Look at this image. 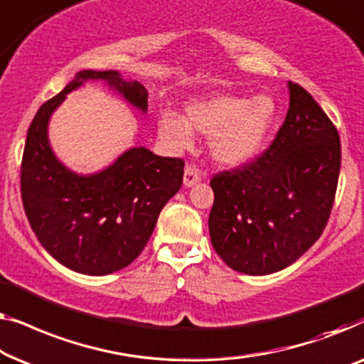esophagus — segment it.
Here are the masks:
<instances>
[{"label": "esophagus", "mask_w": 364, "mask_h": 364, "mask_svg": "<svg viewBox=\"0 0 364 364\" xmlns=\"http://www.w3.org/2000/svg\"><path fill=\"white\" fill-rule=\"evenodd\" d=\"M201 181V175H199V171L196 170V168L188 165L186 168H184V178H183V183L184 186L189 188V186H194V184Z\"/></svg>", "instance_id": "34e87169"}]
</instances>
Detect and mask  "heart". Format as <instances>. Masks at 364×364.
I'll use <instances>...</instances> for the list:
<instances>
[{
    "label": "heart",
    "instance_id": "b5f03b06",
    "mask_svg": "<svg viewBox=\"0 0 364 364\" xmlns=\"http://www.w3.org/2000/svg\"><path fill=\"white\" fill-rule=\"evenodd\" d=\"M275 120V104L267 95L254 99L218 94L189 102L186 120L166 114L160 120V135L178 148H186L196 130L209 136V151L226 166L254 160L262 150Z\"/></svg>",
    "mask_w": 364,
    "mask_h": 364
}]
</instances>
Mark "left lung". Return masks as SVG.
<instances>
[{"label": "left lung", "mask_w": 364, "mask_h": 364, "mask_svg": "<svg viewBox=\"0 0 364 364\" xmlns=\"http://www.w3.org/2000/svg\"><path fill=\"white\" fill-rule=\"evenodd\" d=\"M289 112L267 150L211 180V244L242 274L294 264L323 232L333 208L340 135L304 87L289 82Z\"/></svg>", "instance_id": "obj_1"}]
</instances>
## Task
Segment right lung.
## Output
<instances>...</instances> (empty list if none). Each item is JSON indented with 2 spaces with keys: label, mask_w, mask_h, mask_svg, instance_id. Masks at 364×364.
I'll return each instance as SVG.
<instances>
[{
  "label": "right lung",
  "mask_w": 364,
  "mask_h": 364,
  "mask_svg": "<svg viewBox=\"0 0 364 364\" xmlns=\"http://www.w3.org/2000/svg\"><path fill=\"white\" fill-rule=\"evenodd\" d=\"M87 80H104L133 107L148 109V92L140 82L122 79L117 70H80L31 122L21 198L34 234L58 262L85 275H107L140 255L163 206L181 188L184 161L138 146L95 175L68 170L50 150L48 124L65 95Z\"/></svg>",
  "instance_id": "add662e5"
}]
</instances>
